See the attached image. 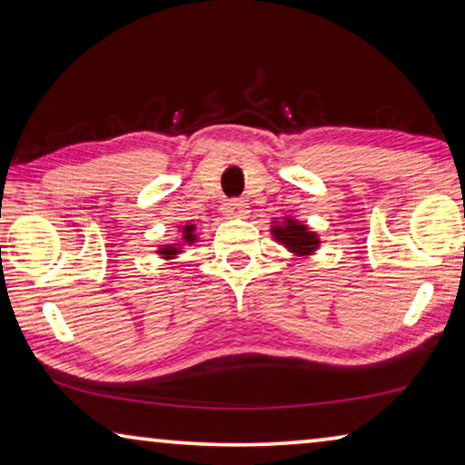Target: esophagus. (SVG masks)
<instances>
[{
    "label": "esophagus",
    "instance_id": "1",
    "mask_svg": "<svg viewBox=\"0 0 465 465\" xmlns=\"http://www.w3.org/2000/svg\"><path fill=\"white\" fill-rule=\"evenodd\" d=\"M222 209L227 217H246L248 215V203L242 199L225 201Z\"/></svg>",
    "mask_w": 465,
    "mask_h": 465
}]
</instances>
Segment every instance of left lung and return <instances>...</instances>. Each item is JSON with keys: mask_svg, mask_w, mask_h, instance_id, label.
<instances>
[{"mask_svg": "<svg viewBox=\"0 0 465 465\" xmlns=\"http://www.w3.org/2000/svg\"><path fill=\"white\" fill-rule=\"evenodd\" d=\"M272 233L274 238L285 243V246L291 252H295V254H308V252H313L318 248L316 233L308 232V227L293 222V219H287L282 225H274Z\"/></svg>", "mask_w": 465, "mask_h": 465, "instance_id": "8db88e82", "label": "left lung"}]
</instances>
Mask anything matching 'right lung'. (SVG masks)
I'll return each mask as SVG.
<instances>
[{"instance_id":"right-lung-1","label":"right lung","mask_w":465,"mask_h":465,"mask_svg":"<svg viewBox=\"0 0 465 465\" xmlns=\"http://www.w3.org/2000/svg\"><path fill=\"white\" fill-rule=\"evenodd\" d=\"M184 242H194V227L193 225H184ZM160 254L163 256V258H172L174 254H178V246H166V248H162L160 250Z\"/></svg>"}]
</instances>
